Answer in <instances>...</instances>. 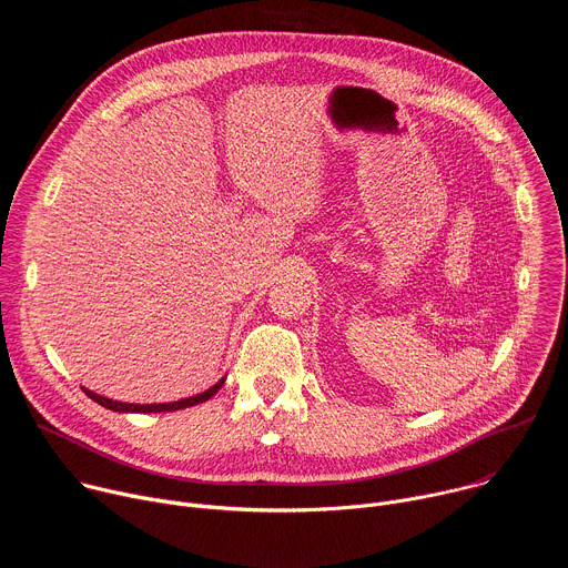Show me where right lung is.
<instances>
[{
    "label": "right lung",
    "instance_id": "obj_1",
    "mask_svg": "<svg viewBox=\"0 0 568 568\" xmlns=\"http://www.w3.org/2000/svg\"><path fill=\"white\" fill-rule=\"evenodd\" d=\"M224 384V377L220 382H215L211 388H206L204 393H197V395H191V397H184V399H178V402H161V404H130V402H116V399H110L105 395H99L90 388L83 386V390L94 399L99 402L101 407L105 409H112V412H119V414H161V412H180V409H186V407H195V404L200 402H206L209 397H213Z\"/></svg>",
    "mask_w": 568,
    "mask_h": 568
}]
</instances>
